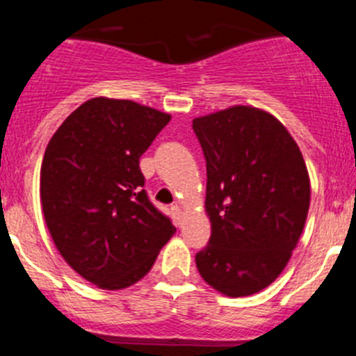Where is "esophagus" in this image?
Instances as JSON below:
<instances>
[{
    "label": "esophagus",
    "instance_id": "esophagus-1",
    "mask_svg": "<svg viewBox=\"0 0 356 356\" xmlns=\"http://www.w3.org/2000/svg\"><path fill=\"white\" fill-rule=\"evenodd\" d=\"M171 212H172V217H175V222L176 225H180L181 221V209L178 205L171 207Z\"/></svg>",
    "mask_w": 356,
    "mask_h": 356
}]
</instances>
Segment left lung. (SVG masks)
<instances>
[{"mask_svg": "<svg viewBox=\"0 0 356 356\" xmlns=\"http://www.w3.org/2000/svg\"><path fill=\"white\" fill-rule=\"evenodd\" d=\"M207 160L210 241L196 267L229 298L269 287L291 260L310 207V178L287 128L235 105L193 121Z\"/></svg>", "mask_w": 356, "mask_h": 356, "instance_id": "1", "label": "left lung"}]
</instances>
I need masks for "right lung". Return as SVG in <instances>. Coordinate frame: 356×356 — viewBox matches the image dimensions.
Here are the masks:
<instances>
[{
	"label": "right lung",
	"instance_id": "right-lung-1",
	"mask_svg": "<svg viewBox=\"0 0 356 356\" xmlns=\"http://www.w3.org/2000/svg\"><path fill=\"white\" fill-rule=\"evenodd\" d=\"M171 115L130 99L92 97L49 140L40 203L65 262L90 284L119 291L149 273L176 228L147 200L139 159Z\"/></svg>",
	"mask_w": 356,
	"mask_h": 356
}]
</instances>
